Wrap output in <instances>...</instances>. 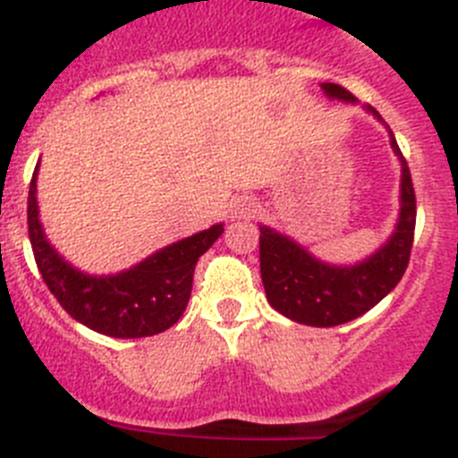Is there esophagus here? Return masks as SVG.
Masks as SVG:
<instances>
[{
	"mask_svg": "<svg viewBox=\"0 0 458 458\" xmlns=\"http://www.w3.org/2000/svg\"><path fill=\"white\" fill-rule=\"evenodd\" d=\"M239 212H242V215H250L252 206H250V203H242V208H239Z\"/></svg>",
	"mask_w": 458,
	"mask_h": 458,
	"instance_id": "1",
	"label": "esophagus"
}]
</instances>
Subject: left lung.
I'll return each mask as SVG.
<instances>
[{
	"instance_id": "8db88e82",
	"label": "left lung",
	"mask_w": 458,
	"mask_h": 458,
	"mask_svg": "<svg viewBox=\"0 0 458 458\" xmlns=\"http://www.w3.org/2000/svg\"><path fill=\"white\" fill-rule=\"evenodd\" d=\"M322 89L328 98L356 102V98L340 84L324 82ZM365 109L383 121L371 105ZM389 136L403 167L401 215L387 243L365 261L356 266L324 264L286 234L259 225V266L266 297L275 310L293 322L309 327H337L352 322L374 309L405 275L414 243L416 194L407 161L401 157L392 131Z\"/></svg>"
}]
</instances>
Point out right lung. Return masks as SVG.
Listing matches in <instances>:
<instances>
[{
  "label": "right lung",
  "instance_id": "1",
  "mask_svg": "<svg viewBox=\"0 0 458 458\" xmlns=\"http://www.w3.org/2000/svg\"><path fill=\"white\" fill-rule=\"evenodd\" d=\"M38 167L29 188V239L44 284L62 309L84 327L111 337L157 335L179 322L192 293L194 266L221 237L224 224L161 248L118 275L80 273L57 255L39 224Z\"/></svg>",
  "mask_w": 458,
  "mask_h": 458
}]
</instances>
